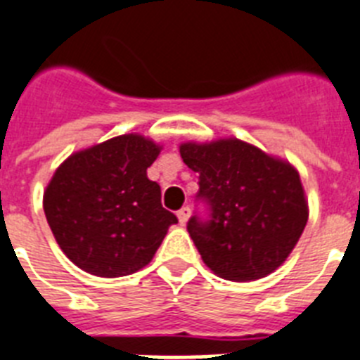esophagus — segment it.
Wrapping results in <instances>:
<instances>
[{
    "instance_id": "34e87169",
    "label": "esophagus",
    "mask_w": 360,
    "mask_h": 360,
    "mask_svg": "<svg viewBox=\"0 0 360 360\" xmlns=\"http://www.w3.org/2000/svg\"><path fill=\"white\" fill-rule=\"evenodd\" d=\"M189 214H191V210H189V207H182V210L178 211L176 217H178V220H180V224H186L187 218H189Z\"/></svg>"
}]
</instances>
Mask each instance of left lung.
Here are the masks:
<instances>
[{
    "instance_id": "left-lung-1",
    "label": "left lung",
    "mask_w": 360,
    "mask_h": 360,
    "mask_svg": "<svg viewBox=\"0 0 360 360\" xmlns=\"http://www.w3.org/2000/svg\"><path fill=\"white\" fill-rule=\"evenodd\" d=\"M184 164L198 173L187 231L202 260L227 281H257L284 262L308 222V202L297 169L236 138L180 146Z\"/></svg>"
}]
</instances>
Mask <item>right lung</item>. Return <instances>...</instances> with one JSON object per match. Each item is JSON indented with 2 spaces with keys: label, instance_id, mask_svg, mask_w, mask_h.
<instances>
[{
  "label": "right lung",
  "instance_id": "right-lung-1",
  "mask_svg": "<svg viewBox=\"0 0 360 360\" xmlns=\"http://www.w3.org/2000/svg\"><path fill=\"white\" fill-rule=\"evenodd\" d=\"M160 149L140 134H122L78 150L56 169L43 211L61 251L84 271L125 276L153 260L169 226L160 186L147 167Z\"/></svg>",
  "mask_w": 360,
  "mask_h": 360
}]
</instances>
